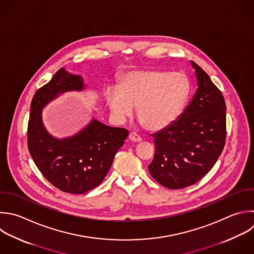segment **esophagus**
I'll use <instances>...</instances> for the list:
<instances>
[{
    "label": "esophagus",
    "instance_id": "34e87169",
    "mask_svg": "<svg viewBox=\"0 0 254 254\" xmlns=\"http://www.w3.org/2000/svg\"><path fill=\"white\" fill-rule=\"evenodd\" d=\"M129 139L131 141H133V142H141L142 141V138L137 133H135V132H131L129 134Z\"/></svg>",
    "mask_w": 254,
    "mask_h": 254
}]
</instances>
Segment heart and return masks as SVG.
<instances>
[{
    "instance_id": "obj_1",
    "label": "heart",
    "mask_w": 254,
    "mask_h": 254,
    "mask_svg": "<svg viewBox=\"0 0 254 254\" xmlns=\"http://www.w3.org/2000/svg\"><path fill=\"white\" fill-rule=\"evenodd\" d=\"M190 93V82L181 72L160 69L133 70L119 79L118 87L105 90L112 114L120 120L130 117L137 107V118L151 131L172 124L181 114Z\"/></svg>"
}]
</instances>
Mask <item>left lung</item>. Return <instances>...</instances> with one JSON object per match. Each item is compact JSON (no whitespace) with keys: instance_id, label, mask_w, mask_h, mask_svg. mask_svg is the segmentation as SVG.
<instances>
[{"instance_id":"8db88e82","label":"left lung","mask_w":254,"mask_h":254,"mask_svg":"<svg viewBox=\"0 0 254 254\" xmlns=\"http://www.w3.org/2000/svg\"><path fill=\"white\" fill-rule=\"evenodd\" d=\"M196 92L182 115L153 134L155 155L148 169L162 186L178 190L204 177L220 156L226 136V106L221 91L193 62Z\"/></svg>"}]
</instances>
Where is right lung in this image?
<instances>
[{"label": "right lung", "instance_id": "obj_1", "mask_svg": "<svg viewBox=\"0 0 254 254\" xmlns=\"http://www.w3.org/2000/svg\"><path fill=\"white\" fill-rule=\"evenodd\" d=\"M83 88L82 77L59 69L34 95L28 124V148L36 166L52 185L69 193H83L100 185L129 134L93 119L72 137L51 136L42 121L43 108L61 93Z\"/></svg>", "mask_w": 254, "mask_h": 254}]
</instances>
